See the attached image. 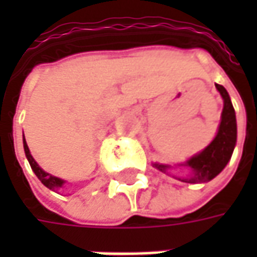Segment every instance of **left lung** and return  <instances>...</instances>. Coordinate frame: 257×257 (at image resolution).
Here are the masks:
<instances>
[{
    "label": "left lung",
    "mask_w": 257,
    "mask_h": 257,
    "mask_svg": "<svg viewBox=\"0 0 257 257\" xmlns=\"http://www.w3.org/2000/svg\"><path fill=\"white\" fill-rule=\"evenodd\" d=\"M216 89L219 90L221 99H223V111H221V119L217 134L205 147L204 150L199 151L183 164H179L175 167L189 168V173L184 176H173L184 183H206L226 168L232 156V151L237 143V119H235V111L232 107L231 99L228 96V92L224 86L216 84ZM153 167L158 171L169 175V169H172V165L168 164H160L153 162Z\"/></svg>",
    "instance_id": "8db88e82"
}]
</instances>
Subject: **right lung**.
<instances>
[{
    "instance_id": "1",
    "label": "right lung",
    "mask_w": 257,
    "mask_h": 257,
    "mask_svg": "<svg viewBox=\"0 0 257 257\" xmlns=\"http://www.w3.org/2000/svg\"><path fill=\"white\" fill-rule=\"evenodd\" d=\"M23 147H25L26 158H27V161H29V164H30L33 172L36 173L37 178L41 180V183L44 184L45 187H48L49 190H52V191H59V190L63 189L66 180H63V179H60V178H56V176H53V175H51V173L45 172V171H44V169L37 164L36 160L33 158L30 150H29V146H27V143H26L25 135H23Z\"/></svg>"
}]
</instances>
